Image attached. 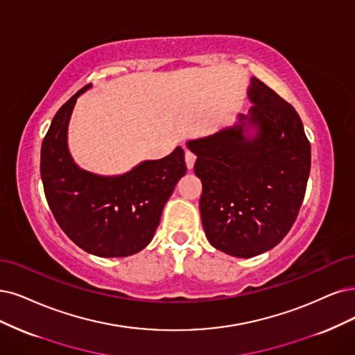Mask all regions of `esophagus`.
Masks as SVG:
<instances>
[{"label": "esophagus", "instance_id": "1", "mask_svg": "<svg viewBox=\"0 0 355 355\" xmlns=\"http://www.w3.org/2000/svg\"><path fill=\"white\" fill-rule=\"evenodd\" d=\"M194 162H196V155L191 150H186V164H187V168L193 169Z\"/></svg>", "mask_w": 355, "mask_h": 355}]
</instances>
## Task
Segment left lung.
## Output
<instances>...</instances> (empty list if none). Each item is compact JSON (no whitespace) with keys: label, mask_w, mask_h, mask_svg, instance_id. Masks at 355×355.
<instances>
[{"label":"left lung","mask_w":355,"mask_h":355,"mask_svg":"<svg viewBox=\"0 0 355 355\" xmlns=\"http://www.w3.org/2000/svg\"><path fill=\"white\" fill-rule=\"evenodd\" d=\"M253 107L237 123L187 141L202 180L200 216L216 250L248 259L265 253L291 230L303 203L311 152L290 103L252 77Z\"/></svg>","instance_id":"1"}]
</instances>
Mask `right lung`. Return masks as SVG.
<instances>
[{"instance_id": "obj_1", "label": "right lung", "mask_w": 355, "mask_h": 355, "mask_svg": "<svg viewBox=\"0 0 355 355\" xmlns=\"http://www.w3.org/2000/svg\"><path fill=\"white\" fill-rule=\"evenodd\" d=\"M78 90L55 114L41 148V177L52 215L67 237L99 257H127L152 241L164 206L186 175L184 149L141 161L127 173L99 175L78 166L69 149V124Z\"/></svg>"}]
</instances>
